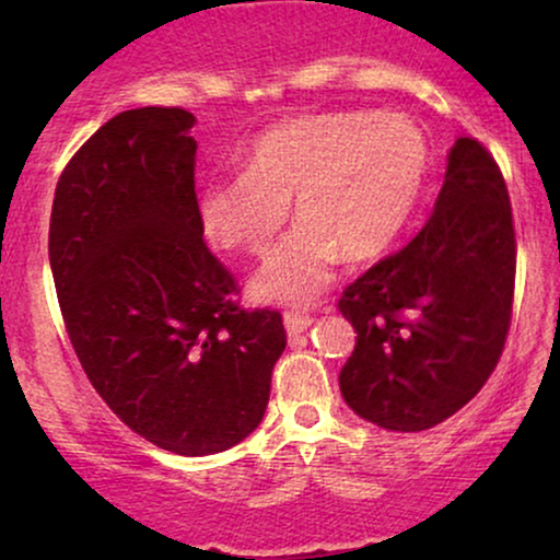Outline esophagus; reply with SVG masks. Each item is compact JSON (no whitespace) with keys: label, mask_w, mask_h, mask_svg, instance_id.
Returning a JSON list of instances; mask_svg holds the SVG:
<instances>
[{"label":"esophagus","mask_w":560,"mask_h":560,"mask_svg":"<svg viewBox=\"0 0 560 560\" xmlns=\"http://www.w3.org/2000/svg\"><path fill=\"white\" fill-rule=\"evenodd\" d=\"M282 320H285L288 336H298V334L308 331L313 324V318L308 316V313H298V311H288L285 316H282Z\"/></svg>","instance_id":"1"}]
</instances>
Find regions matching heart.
Returning a JSON list of instances; mask_svg holds the SVG:
<instances>
[{"label":"heart","mask_w":560,"mask_h":560,"mask_svg":"<svg viewBox=\"0 0 560 560\" xmlns=\"http://www.w3.org/2000/svg\"><path fill=\"white\" fill-rule=\"evenodd\" d=\"M431 171L423 129L402 114L328 112L259 135L242 175L206 183L198 221L221 249L265 257L293 203L298 229L252 282L262 303H313L341 257L370 262L408 226Z\"/></svg>","instance_id":"obj_1"}]
</instances>
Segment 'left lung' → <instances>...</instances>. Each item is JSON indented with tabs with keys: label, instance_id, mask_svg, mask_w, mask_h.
I'll return each mask as SVG.
<instances>
[{
	"label": "left lung",
	"instance_id": "8db88e82",
	"mask_svg": "<svg viewBox=\"0 0 560 560\" xmlns=\"http://www.w3.org/2000/svg\"><path fill=\"white\" fill-rule=\"evenodd\" d=\"M512 293L508 186L485 144L458 137L425 226L343 290L339 311L357 331L343 400L387 431L443 423L500 362Z\"/></svg>",
	"mask_w": 560,
	"mask_h": 560
}]
</instances>
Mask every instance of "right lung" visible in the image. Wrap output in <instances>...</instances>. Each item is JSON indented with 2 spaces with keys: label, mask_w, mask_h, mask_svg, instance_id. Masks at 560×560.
Wrapping results in <instances>:
<instances>
[{
  "label": "right lung",
  "mask_w": 560,
  "mask_h": 560,
  "mask_svg": "<svg viewBox=\"0 0 560 560\" xmlns=\"http://www.w3.org/2000/svg\"><path fill=\"white\" fill-rule=\"evenodd\" d=\"M196 117L142 106L98 127L60 175L48 255L66 331L121 423L180 456L259 425L285 351L278 311H244L196 211Z\"/></svg>",
  "instance_id": "right-lung-1"
}]
</instances>
